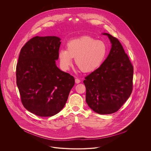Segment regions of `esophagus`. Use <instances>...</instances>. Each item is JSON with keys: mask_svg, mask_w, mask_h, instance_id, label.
Here are the masks:
<instances>
[{"mask_svg": "<svg viewBox=\"0 0 151 151\" xmlns=\"http://www.w3.org/2000/svg\"><path fill=\"white\" fill-rule=\"evenodd\" d=\"M75 83H76V84H79V83H80V80L78 79V78H76V79H75Z\"/></svg>", "mask_w": 151, "mask_h": 151, "instance_id": "34e87169", "label": "esophagus"}]
</instances>
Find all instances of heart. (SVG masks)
I'll list each match as a JSON object with an SVG mask.
<instances>
[{
	"instance_id": "1",
	"label": "heart",
	"mask_w": 151,
	"mask_h": 151,
	"mask_svg": "<svg viewBox=\"0 0 151 151\" xmlns=\"http://www.w3.org/2000/svg\"><path fill=\"white\" fill-rule=\"evenodd\" d=\"M67 50L61 49L59 59L62 69L68 70L72 63V58L79 69L84 72L93 71L103 63L107 54L108 47L102 40L89 36H83L70 41Z\"/></svg>"
}]
</instances>
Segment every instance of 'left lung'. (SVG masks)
<instances>
[{
  "label": "left lung",
  "instance_id": "obj_1",
  "mask_svg": "<svg viewBox=\"0 0 151 151\" xmlns=\"http://www.w3.org/2000/svg\"><path fill=\"white\" fill-rule=\"evenodd\" d=\"M112 44L100 67L85 78L86 102L100 114L117 111L129 99L133 88L134 67L119 41L108 33Z\"/></svg>",
  "mask_w": 151,
  "mask_h": 151
}]
</instances>
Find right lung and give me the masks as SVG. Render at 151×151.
<instances>
[{
  "mask_svg": "<svg viewBox=\"0 0 151 151\" xmlns=\"http://www.w3.org/2000/svg\"><path fill=\"white\" fill-rule=\"evenodd\" d=\"M60 39L36 36L24 45L16 65V84L22 104L40 116L57 114L65 106L75 79L56 65Z\"/></svg>",
  "mask_w": 151,
  "mask_h": 151,
  "instance_id": "obj_1",
  "label": "right lung"
}]
</instances>
